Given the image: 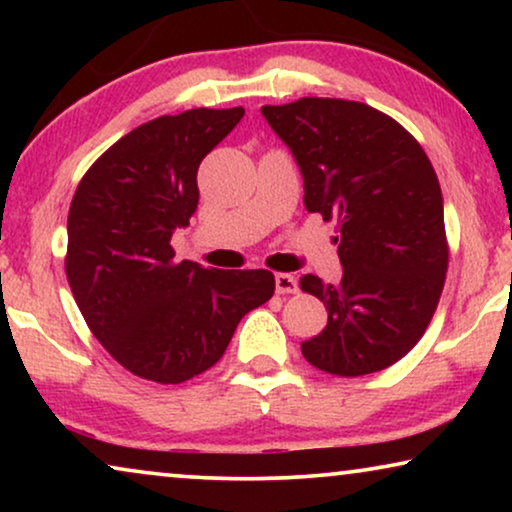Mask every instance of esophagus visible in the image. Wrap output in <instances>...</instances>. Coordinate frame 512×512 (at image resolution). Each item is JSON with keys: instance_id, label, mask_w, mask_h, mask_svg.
I'll use <instances>...</instances> for the list:
<instances>
[{"instance_id": "34e87169", "label": "esophagus", "mask_w": 512, "mask_h": 512, "mask_svg": "<svg viewBox=\"0 0 512 512\" xmlns=\"http://www.w3.org/2000/svg\"><path fill=\"white\" fill-rule=\"evenodd\" d=\"M275 289L277 293H296L298 291V279L293 275H286V272H277L275 275Z\"/></svg>"}]
</instances>
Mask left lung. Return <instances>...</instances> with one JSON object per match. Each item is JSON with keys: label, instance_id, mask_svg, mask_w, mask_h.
Here are the masks:
<instances>
[{"label": "left lung", "instance_id": "obj_1", "mask_svg": "<svg viewBox=\"0 0 512 512\" xmlns=\"http://www.w3.org/2000/svg\"><path fill=\"white\" fill-rule=\"evenodd\" d=\"M261 111L296 156L307 212L338 221L340 282L300 277L328 312L300 352L338 377L394 366L431 324L450 263L429 156L401 123L363 102L300 97Z\"/></svg>", "mask_w": 512, "mask_h": 512}]
</instances>
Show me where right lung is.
<instances>
[{"mask_svg":"<svg viewBox=\"0 0 512 512\" xmlns=\"http://www.w3.org/2000/svg\"><path fill=\"white\" fill-rule=\"evenodd\" d=\"M242 116V107L160 116L111 144L76 186L67 282L95 338L142 380L205 373L244 314L275 293L270 270L177 263L170 244L198 207L202 158Z\"/></svg>","mask_w":512,"mask_h":512,"instance_id":"obj_1","label":"right lung"}]
</instances>
